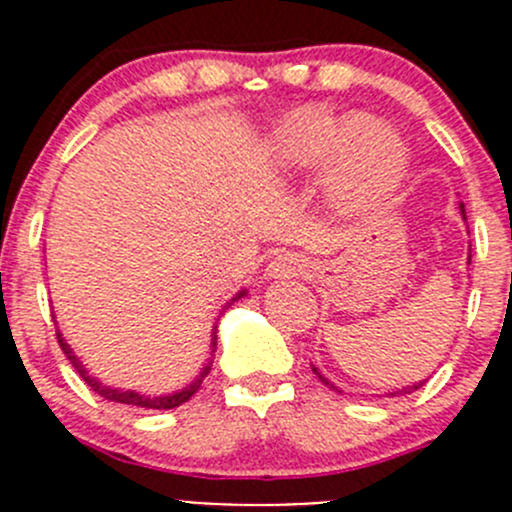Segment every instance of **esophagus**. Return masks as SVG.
<instances>
[{
  "mask_svg": "<svg viewBox=\"0 0 512 512\" xmlns=\"http://www.w3.org/2000/svg\"><path fill=\"white\" fill-rule=\"evenodd\" d=\"M304 270H307V260H302V257H297V255H280L270 262V267H267V275L275 277V280H280V277L302 275Z\"/></svg>",
  "mask_w": 512,
  "mask_h": 512,
  "instance_id": "obj_1",
  "label": "esophagus"
}]
</instances>
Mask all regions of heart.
<instances>
[{"label":"heart","instance_id":"1","mask_svg":"<svg viewBox=\"0 0 512 512\" xmlns=\"http://www.w3.org/2000/svg\"><path fill=\"white\" fill-rule=\"evenodd\" d=\"M272 158L287 173L329 163V188L347 208H366L399 185L406 168L401 138L371 116L342 121L327 108H302L277 126Z\"/></svg>","mask_w":512,"mask_h":512}]
</instances>
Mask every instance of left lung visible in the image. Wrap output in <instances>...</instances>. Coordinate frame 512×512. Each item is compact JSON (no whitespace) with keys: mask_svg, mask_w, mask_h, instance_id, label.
Here are the masks:
<instances>
[{"mask_svg":"<svg viewBox=\"0 0 512 512\" xmlns=\"http://www.w3.org/2000/svg\"><path fill=\"white\" fill-rule=\"evenodd\" d=\"M461 213H463V218H466V210H463V203H461ZM468 260H471V255H468ZM312 371H314V374H317V376H319V379H322V381H324V384H327V386H332V389H334V384H329V381H327V379H324V376H322V374H319V371H317V369H312ZM421 386H423V381H421V384H414V386H406V389L396 391V394H411V391L421 389ZM396 394H394V396H396Z\"/></svg>","mask_w":512,"mask_h":512,"instance_id":"1","label":"left lung"}]
</instances>
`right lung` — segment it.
I'll use <instances>...</instances> for the list:
<instances>
[{"label":"right lung","mask_w":512,"mask_h":512,"mask_svg":"<svg viewBox=\"0 0 512 512\" xmlns=\"http://www.w3.org/2000/svg\"><path fill=\"white\" fill-rule=\"evenodd\" d=\"M242 294H245V292H240V294H237V297H242ZM56 339H59L61 349H64V354L69 356V361H71V364H74V369L79 371L81 376H84L86 384H89L91 389H94L98 396H103V399H108V401H116V404L141 406V409H175V406L185 404V401H188L190 396H193L195 391L200 389V384H203V379H205V376H208V371H210V366H205V369L200 371L198 379H195L193 384H190V386H185L183 391H178V394H170V396H153V399H151V396L136 394V391H118V389H108V386H101V384H98V381L94 379V376L86 374V369H84V366H81V361L76 359L74 352H71V349H69V344L64 342V337H61L59 332H56ZM215 347H218V334L213 332V352H215Z\"/></svg>","instance_id":"obj_1"}]
</instances>
